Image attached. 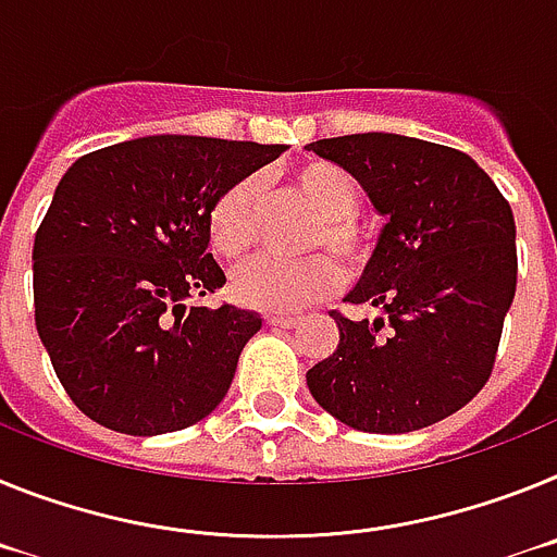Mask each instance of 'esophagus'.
Listing matches in <instances>:
<instances>
[{"instance_id": "obj_1", "label": "esophagus", "mask_w": 557, "mask_h": 557, "mask_svg": "<svg viewBox=\"0 0 557 557\" xmlns=\"http://www.w3.org/2000/svg\"><path fill=\"white\" fill-rule=\"evenodd\" d=\"M265 322H269V325H274V327H294V325H299V317H283V313H269V317H265Z\"/></svg>"}]
</instances>
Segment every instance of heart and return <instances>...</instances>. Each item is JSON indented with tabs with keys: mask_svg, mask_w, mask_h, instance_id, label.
<instances>
[{
	"mask_svg": "<svg viewBox=\"0 0 557 557\" xmlns=\"http://www.w3.org/2000/svg\"><path fill=\"white\" fill-rule=\"evenodd\" d=\"M292 187L319 212L308 249L333 251L347 272L359 274L372 258V235L359 219L364 201L359 178L342 164L311 159L294 168ZM258 205L260 187L255 178H240L215 198L207 215V240L221 260L240 263L249 258L258 244ZM342 265L325 251L302 260L265 258L240 269L232 280V292L258 311H299L336 292L345 280Z\"/></svg>",
	"mask_w": 557,
	"mask_h": 557,
	"instance_id": "b5f03b06",
	"label": "heart"
}]
</instances>
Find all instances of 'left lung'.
<instances>
[{"mask_svg":"<svg viewBox=\"0 0 557 557\" xmlns=\"http://www.w3.org/2000/svg\"><path fill=\"white\" fill-rule=\"evenodd\" d=\"M308 151L359 178L386 226L350 306L331 311L338 347L308 389L342 423L404 434L437 423L491 379L516 294V221L468 153L400 134L317 139Z\"/></svg>","mask_w":557,"mask_h":557,"instance_id":"left-lung-1","label":"left lung"}]
</instances>
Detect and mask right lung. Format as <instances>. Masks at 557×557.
<instances>
[{
	"label": "right lung",
	"mask_w": 557,
	"mask_h": 557,
	"mask_svg": "<svg viewBox=\"0 0 557 557\" xmlns=\"http://www.w3.org/2000/svg\"><path fill=\"white\" fill-rule=\"evenodd\" d=\"M283 145L143 137L77 159L33 244L36 331L72 404L111 432L151 437L224 400L263 319L205 308L224 288L207 215Z\"/></svg>",
	"instance_id": "obj_1"
}]
</instances>
